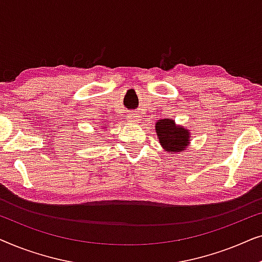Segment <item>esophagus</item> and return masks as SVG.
Here are the masks:
<instances>
[{
  "label": "esophagus",
  "instance_id": "1",
  "mask_svg": "<svg viewBox=\"0 0 262 262\" xmlns=\"http://www.w3.org/2000/svg\"><path fill=\"white\" fill-rule=\"evenodd\" d=\"M127 120L131 121V123H138L139 120V116H137V114H131V116L127 117Z\"/></svg>",
  "mask_w": 262,
  "mask_h": 262
}]
</instances>
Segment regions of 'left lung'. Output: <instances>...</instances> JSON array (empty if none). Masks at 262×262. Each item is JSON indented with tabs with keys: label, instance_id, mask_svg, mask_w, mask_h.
<instances>
[{
	"label": "left lung",
	"instance_id": "left-lung-1",
	"mask_svg": "<svg viewBox=\"0 0 262 262\" xmlns=\"http://www.w3.org/2000/svg\"><path fill=\"white\" fill-rule=\"evenodd\" d=\"M155 131L160 144L168 154H179L186 150L191 143L188 128L178 125L173 119H160L155 124Z\"/></svg>",
	"mask_w": 262,
	"mask_h": 262
}]
</instances>
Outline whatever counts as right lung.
<instances>
[{
	"label": "right lung",
	"mask_w": 262,
	"mask_h": 262,
	"mask_svg": "<svg viewBox=\"0 0 262 262\" xmlns=\"http://www.w3.org/2000/svg\"><path fill=\"white\" fill-rule=\"evenodd\" d=\"M103 127H107V125H106V124H103Z\"/></svg>",
	"instance_id": "right-lung-1"
}]
</instances>
